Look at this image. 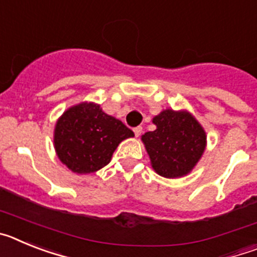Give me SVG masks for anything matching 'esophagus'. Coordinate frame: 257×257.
I'll list each match as a JSON object with an SVG mask.
<instances>
[{"label": "esophagus", "mask_w": 257, "mask_h": 257, "mask_svg": "<svg viewBox=\"0 0 257 257\" xmlns=\"http://www.w3.org/2000/svg\"><path fill=\"white\" fill-rule=\"evenodd\" d=\"M134 133H135V136L138 138V136H140V134L143 133V127L142 126H138L134 128Z\"/></svg>", "instance_id": "1"}]
</instances>
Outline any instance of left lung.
<instances>
[{
    "label": "left lung",
    "mask_w": 257,
    "mask_h": 257,
    "mask_svg": "<svg viewBox=\"0 0 257 257\" xmlns=\"http://www.w3.org/2000/svg\"><path fill=\"white\" fill-rule=\"evenodd\" d=\"M157 128L142 140L157 174L163 178H180L196 166L206 147V134L187 112L166 109L153 118Z\"/></svg>",
    "instance_id": "8db88e82"
}]
</instances>
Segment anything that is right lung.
<instances>
[{"mask_svg":"<svg viewBox=\"0 0 257 257\" xmlns=\"http://www.w3.org/2000/svg\"><path fill=\"white\" fill-rule=\"evenodd\" d=\"M134 136L119 119L100 106L83 103L68 109L55 127V149L59 160L77 174H90L110 162L122 140Z\"/></svg>","mask_w":257,"mask_h":257,"instance_id":"1","label":"right lung"}]
</instances>
